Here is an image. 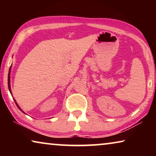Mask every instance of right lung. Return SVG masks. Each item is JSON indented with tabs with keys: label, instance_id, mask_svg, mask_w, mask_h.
<instances>
[{
	"label": "right lung",
	"instance_id": "obj_1",
	"mask_svg": "<svg viewBox=\"0 0 156 156\" xmlns=\"http://www.w3.org/2000/svg\"><path fill=\"white\" fill-rule=\"evenodd\" d=\"M10 69H9V73H8V89H9V90H10V93H11V89H10ZM15 101V103H16V106H18V108H19V109H20V111H22V109H21V108H20V106H18V104H17V102L16 101V100H14ZM22 112H23V111H22ZM24 113V112H23Z\"/></svg>",
	"mask_w": 156,
	"mask_h": 156
}]
</instances>
